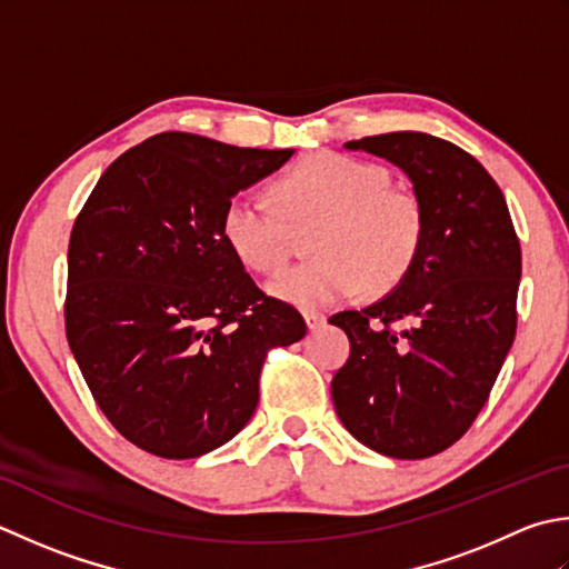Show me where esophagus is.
Segmentation results:
<instances>
[{
	"instance_id": "1",
	"label": "esophagus",
	"mask_w": 569,
	"mask_h": 569,
	"mask_svg": "<svg viewBox=\"0 0 569 569\" xmlns=\"http://www.w3.org/2000/svg\"><path fill=\"white\" fill-rule=\"evenodd\" d=\"M305 321L309 331H319L323 323H327V317H323L321 311H305Z\"/></svg>"
}]
</instances>
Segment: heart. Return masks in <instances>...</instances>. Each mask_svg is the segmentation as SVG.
Segmentation results:
<instances>
[{
    "mask_svg": "<svg viewBox=\"0 0 569 569\" xmlns=\"http://www.w3.org/2000/svg\"><path fill=\"white\" fill-rule=\"evenodd\" d=\"M277 208L242 191L226 203L220 233L240 264L272 272L287 260L289 229L317 226L309 238L315 260L280 272L268 284L274 299L321 309L396 287L420 252L425 218L410 191L392 187L388 171L341 154H315L277 181Z\"/></svg>",
    "mask_w": 569,
    "mask_h": 569,
    "instance_id": "heart-1",
    "label": "heart"
}]
</instances>
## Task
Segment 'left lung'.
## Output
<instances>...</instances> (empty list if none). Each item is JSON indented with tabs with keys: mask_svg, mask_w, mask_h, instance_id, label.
<instances>
[{
	"mask_svg": "<svg viewBox=\"0 0 569 569\" xmlns=\"http://www.w3.org/2000/svg\"><path fill=\"white\" fill-rule=\"evenodd\" d=\"M343 147L388 159L410 179L425 233L386 297L331 317L351 341L331 380L333 408L368 449L425 459L469 430L511 351L520 242L498 183L461 147L425 132ZM398 320L409 327L396 332Z\"/></svg>",
	"mask_w": 569,
	"mask_h": 569,
	"instance_id": "8db88e82",
	"label": "left lung"
}]
</instances>
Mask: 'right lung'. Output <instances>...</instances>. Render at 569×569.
Returning <instances> with one entry per match:
<instances>
[{
	"mask_svg": "<svg viewBox=\"0 0 569 569\" xmlns=\"http://www.w3.org/2000/svg\"><path fill=\"white\" fill-rule=\"evenodd\" d=\"M292 154L161 132L114 159L76 218L68 346L114 430L149 455L233 439L264 353L305 339L299 311L264 297L220 233L226 203Z\"/></svg>",
	"mask_w": 569,
	"mask_h": 569,
	"instance_id": "1",
	"label": "right lung"
}]
</instances>
